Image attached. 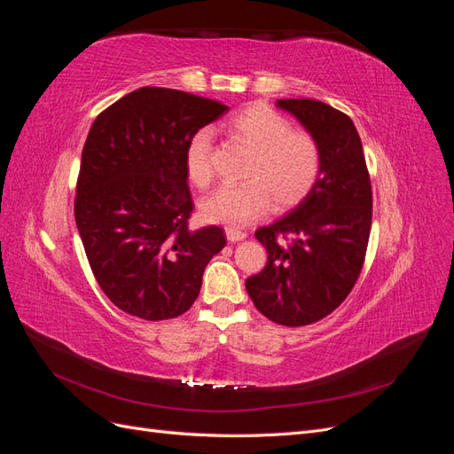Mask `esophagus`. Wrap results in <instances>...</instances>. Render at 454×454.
Wrapping results in <instances>:
<instances>
[{
  "label": "esophagus",
  "mask_w": 454,
  "mask_h": 454,
  "mask_svg": "<svg viewBox=\"0 0 454 454\" xmlns=\"http://www.w3.org/2000/svg\"><path fill=\"white\" fill-rule=\"evenodd\" d=\"M225 235H227V240L229 242H240V240H244L246 239V232L244 231H240V229H232V227H227L225 229Z\"/></svg>",
  "instance_id": "obj_1"
}]
</instances>
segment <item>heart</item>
<instances>
[{"label": "heart", "instance_id": "heart-1", "mask_svg": "<svg viewBox=\"0 0 454 454\" xmlns=\"http://www.w3.org/2000/svg\"><path fill=\"white\" fill-rule=\"evenodd\" d=\"M232 140L252 149L246 162V182L223 185L202 199L200 214L210 223L242 227L274 208L286 210L303 200L320 176V145L310 134L294 130L292 122L267 104H250L225 122ZM212 136L202 129L185 147L189 182L206 187L212 182Z\"/></svg>", "mask_w": 454, "mask_h": 454}]
</instances>
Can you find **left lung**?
Masks as SVG:
<instances>
[{"mask_svg": "<svg viewBox=\"0 0 454 454\" xmlns=\"http://www.w3.org/2000/svg\"><path fill=\"white\" fill-rule=\"evenodd\" d=\"M277 106L318 142L322 167L292 212L255 231L269 257L265 269L246 280V292L269 320L299 327L333 312L358 280L373 197L360 134L348 115L309 98Z\"/></svg>", "mask_w": 454, "mask_h": 454, "instance_id": "left-lung-1", "label": "left lung"}]
</instances>
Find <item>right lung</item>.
Masks as SVG:
<instances>
[{
	"label": "right lung",
	"instance_id": "right-lung-1",
	"mask_svg": "<svg viewBox=\"0 0 454 454\" xmlns=\"http://www.w3.org/2000/svg\"><path fill=\"white\" fill-rule=\"evenodd\" d=\"M227 106L142 87L94 119L81 153L75 223L109 301L144 320L184 314L199 297L222 227L191 231L185 147Z\"/></svg>",
	"mask_w": 454,
	"mask_h": 454
}]
</instances>
